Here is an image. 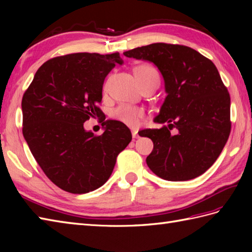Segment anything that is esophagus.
Here are the masks:
<instances>
[{
	"instance_id": "34e87169",
	"label": "esophagus",
	"mask_w": 252,
	"mask_h": 252,
	"mask_svg": "<svg viewBox=\"0 0 252 252\" xmlns=\"http://www.w3.org/2000/svg\"><path fill=\"white\" fill-rule=\"evenodd\" d=\"M132 136H133V138H138V137H140V136H138L137 130H132Z\"/></svg>"
}]
</instances>
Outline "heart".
<instances>
[{
	"instance_id": "b5f03b06",
	"label": "heart",
	"mask_w": 252,
	"mask_h": 252,
	"mask_svg": "<svg viewBox=\"0 0 252 252\" xmlns=\"http://www.w3.org/2000/svg\"><path fill=\"white\" fill-rule=\"evenodd\" d=\"M133 72H134V76L142 89L148 87V85L159 84V72L151 63H140L133 68ZM144 116H145V112L143 109L129 104H121L111 111V117L115 120L131 127L137 126Z\"/></svg>"
}]
</instances>
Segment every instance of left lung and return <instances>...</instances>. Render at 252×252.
Listing matches in <instances>:
<instances>
[{
    "label": "left lung",
    "instance_id": "obj_1",
    "mask_svg": "<svg viewBox=\"0 0 252 252\" xmlns=\"http://www.w3.org/2000/svg\"><path fill=\"white\" fill-rule=\"evenodd\" d=\"M123 55L154 63L164 79L168 95L154 120L164 126L138 132L154 143L146 158L149 169L168 181L205 173L220 156L232 127L231 97L215 63L179 44L154 43Z\"/></svg>",
    "mask_w": 252,
    "mask_h": 252
}]
</instances>
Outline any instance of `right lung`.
Masks as SVG:
<instances>
[{
    "label": "right lung",
    "instance_id": "1",
    "mask_svg": "<svg viewBox=\"0 0 252 252\" xmlns=\"http://www.w3.org/2000/svg\"><path fill=\"white\" fill-rule=\"evenodd\" d=\"M119 53H73L42 65L21 100L23 134L45 175L63 190L85 194L104 185L116 160L132 140L129 127L116 120L94 135L83 123L105 120L98 107L104 80Z\"/></svg>",
    "mask_w": 252,
    "mask_h": 252
}]
</instances>
